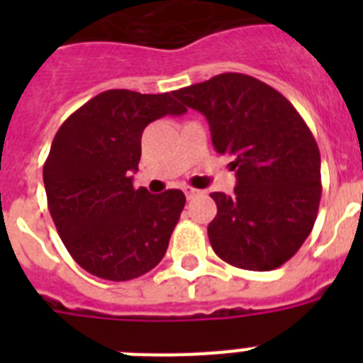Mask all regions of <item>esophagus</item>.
I'll list each match as a JSON object with an SVG mask.
<instances>
[{
    "label": "esophagus",
    "mask_w": 363,
    "mask_h": 363,
    "mask_svg": "<svg viewBox=\"0 0 363 363\" xmlns=\"http://www.w3.org/2000/svg\"><path fill=\"white\" fill-rule=\"evenodd\" d=\"M184 192H185V196H187V200H191V198H194L196 196V194H200V191H198V189H194V187H184Z\"/></svg>",
    "instance_id": "1"
}]
</instances>
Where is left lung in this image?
<instances>
[{
	"label": "left lung",
	"mask_w": 363,
	"mask_h": 363,
	"mask_svg": "<svg viewBox=\"0 0 363 363\" xmlns=\"http://www.w3.org/2000/svg\"><path fill=\"white\" fill-rule=\"evenodd\" d=\"M172 94L207 118L216 152L234 160L233 196L211 194L218 207L207 227L214 252L247 271L284 265L313 230L322 198L320 150L303 118L247 74H218Z\"/></svg>",
	"instance_id": "left-lung-1"
}]
</instances>
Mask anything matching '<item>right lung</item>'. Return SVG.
<instances>
[{
    "label": "right lung",
    "instance_id": "right-lung-1",
    "mask_svg": "<svg viewBox=\"0 0 363 363\" xmlns=\"http://www.w3.org/2000/svg\"><path fill=\"white\" fill-rule=\"evenodd\" d=\"M187 108L169 92L112 89L72 112L43 165L50 216L76 264L94 277L127 281L162 262L185 194L134 189L142 134L150 121Z\"/></svg>",
    "mask_w": 363,
    "mask_h": 363
}]
</instances>
